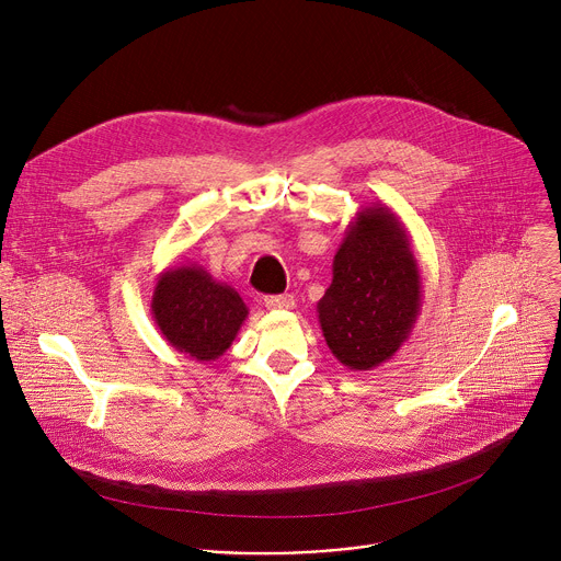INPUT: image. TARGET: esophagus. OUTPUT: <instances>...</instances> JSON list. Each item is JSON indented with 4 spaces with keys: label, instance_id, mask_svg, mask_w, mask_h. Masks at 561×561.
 Returning a JSON list of instances; mask_svg holds the SVG:
<instances>
[{
    "label": "esophagus",
    "instance_id": "34e87169",
    "mask_svg": "<svg viewBox=\"0 0 561 561\" xmlns=\"http://www.w3.org/2000/svg\"><path fill=\"white\" fill-rule=\"evenodd\" d=\"M264 304L271 310H290L295 306V299L293 295H268L264 297Z\"/></svg>",
    "mask_w": 561,
    "mask_h": 561
}]
</instances>
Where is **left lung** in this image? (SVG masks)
<instances>
[{"label": "left lung", "instance_id": "obj_1", "mask_svg": "<svg viewBox=\"0 0 561 561\" xmlns=\"http://www.w3.org/2000/svg\"><path fill=\"white\" fill-rule=\"evenodd\" d=\"M420 310L422 275L402 219L383 204L359 208L317 301L331 353L351 370H373L409 340Z\"/></svg>", "mask_w": 561, "mask_h": 561}]
</instances>
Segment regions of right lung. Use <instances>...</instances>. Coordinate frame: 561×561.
I'll return each mask as SVG.
<instances>
[{"mask_svg": "<svg viewBox=\"0 0 561 561\" xmlns=\"http://www.w3.org/2000/svg\"><path fill=\"white\" fill-rule=\"evenodd\" d=\"M150 312L169 346L195 362H215L247 322L249 306L204 266L182 264L159 273Z\"/></svg>", "mask_w": 561, "mask_h": 561, "instance_id": "right-lung-1", "label": "right lung"}]
</instances>
